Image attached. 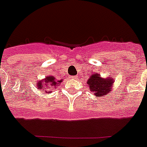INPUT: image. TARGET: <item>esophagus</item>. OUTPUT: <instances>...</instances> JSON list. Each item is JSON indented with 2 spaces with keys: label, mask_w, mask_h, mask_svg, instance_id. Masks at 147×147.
Masks as SVG:
<instances>
[{
  "label": "esophagus",
  "mask_w": 147,
  "mask_h": 147,
  "mask_svg": "<svg viewBox=\"0 0 147 147\" xmlns=\"http://www.w3.org/2000/svg\"><path fill=\"white\" fill-rule=\"evenodd\" d=\"M70 78H71V79H75L76 77H75V76H70Z\"/></svg>",
  "instance_id": "1"
}]
</instances>
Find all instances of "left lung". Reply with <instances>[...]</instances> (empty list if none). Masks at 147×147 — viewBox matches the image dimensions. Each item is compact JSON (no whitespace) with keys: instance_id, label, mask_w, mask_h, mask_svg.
<instances>
[{"instance_id":"obj_1","label":"left lung","mask_w":147,"mask_h":147,"mask_svg":"<svg viewBox=\"0 0 147 147\" xmlns=\"http://www.w3.org/2000/svg\"><path fill=\"white\" fill-rule=\"evenodd\" d=\"M89 89L96 96H103L111 91L113 80L112 77L103 78L98 74H92L87 82Z\"/></svg>"}]
</instances>
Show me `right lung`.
<instances>
[{
  "mask_svg": "<svg viewBox=\"0 0 147 147\" xmlns=\"http://www.w3.org/2000/svg\"><path fill=\"white\" fill-rule=\"evenodd\" d=\"M62 81H56L55 80V77H51V76H49V77H47L44 81L42 82H38V83H37V87H38V89H42L44 90L46 92H51V91H49V90H51V89H49V88H55V86L59 85L60 84V82H62Z\"/></svg>",
  "mask_w": 147,
  "mask_h": 147,
  "instance_id": "obj_1",
  "label": "right lung"
}]
</instances>
